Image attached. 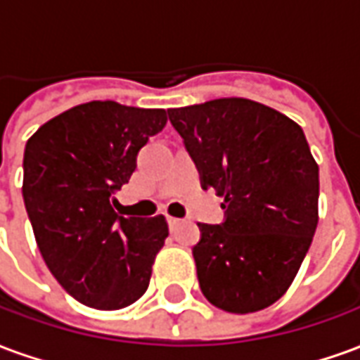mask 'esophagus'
I'll use <instances>...</instances> for the list:
<instances>
[{
	"instance_id": "34e87169",
	"label": "esophagus",
	"mask_w": 360,
	"mask_h": 360,
	"mask_svg": "<svg viewBox=\"0 0 360 360\" xmlns=\"http://www.w3.org/2000/svg\"><path fill=\"white\" fill-rule=\"evenodd\" d=\"M167 226H169V229H177V227L181 226V219L179 218H173V216H167Z\"/></svg>"
}]
</instances>
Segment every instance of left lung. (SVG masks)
<instances>
[{"mask_svg":"<svg viewBox=\"0 0 360 360\" xmlns=\"http://www.w3.org/2000/svg\"><path fill=\"white\" fill-rule=\"evenodd\" d=\"M202 188L224 196V221L198 224L193 247L204 297L235 314L285 293L318 224V165L302 129L245 98L167 110Z\"/></svg>","mask_w":360,"mask_h":360,"instance_id":"1","label":"left lung"}]
</instances>
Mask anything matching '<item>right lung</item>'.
<instances>
[{
  "label": "right lung",
  "instance_id": "right-lung-1",
  "mask_svg": "<svg viewBox=\"0 0 360 360\" xmlns=\"http://www.w3.org/2000/svg\"><path fill=\"white\" fill-rule=\"evenodd\" d=\"M165 123V110L89 102L44 123L25 146L22 198L38 249L59 285L86 307L125 309L148 289L167 221L119 216L115 193Z\"/></svg>",
  "mask_w": 360,
  "mask_h": 360
}]
</instances>
